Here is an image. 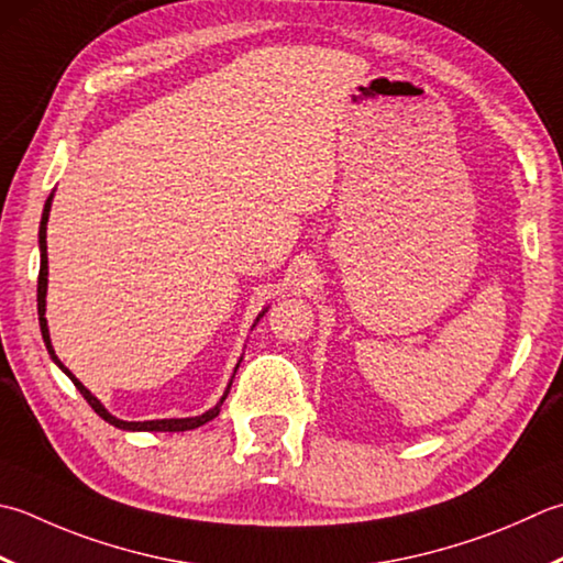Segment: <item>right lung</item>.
<instances>
[{
  "label": "right lung",
  "mask_w": 563,
  "mask_h": 563,
  "mask_svg": "<svg viewBox=\"0 0 563 563\" xmlns=\"http://www.w3.org/2000/svg\"><path fill=\"white\" fill-rule=\"evenodd\" d=\"M51 202H53V195L48 197L46 200V207H43V217H41V227H38V249H41V271H38V324H41V334H43V341H46V349H48V354H51V358L58 363V368L65 373V376H68L73 383H75V388L80 390V395L82 398L90 402V407L92 410L102 417L104 422H109V424H114V427H119V429H129V432H187V429H195V427H202V424H207L209 420H214V417L219 415V410H222V402L227 400V395H229V388H231V383L227 385V390H224V395H222V400H219L212 410H207L205 415H197V417H183V420H148V422H126V420H119V417H114V415H109L107 410H104V405L99 402L95 395L85 388V385L77 380L73 373L63 366L60 363V358L55 356V351H53V346H51V334H48V322H46V290H48V253H46V224H48V214H51ZM266 312V310H263ZM263 312L258 314V317H263ZM239 368V366H236Z\"/></svg>",
  "instance_id": "obj_1"
}]
</instances>
